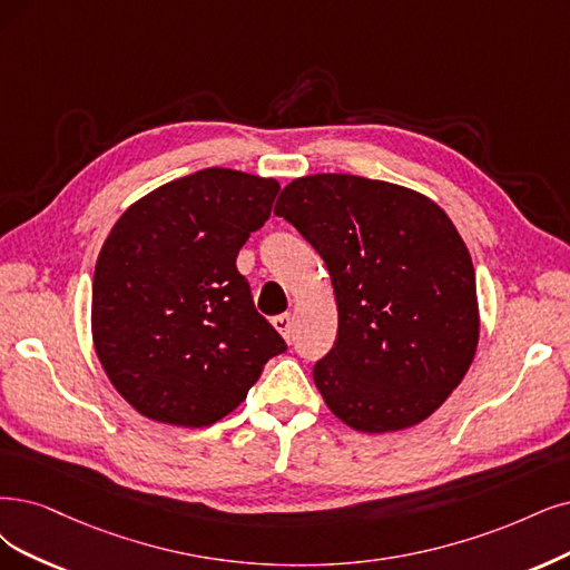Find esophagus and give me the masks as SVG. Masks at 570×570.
Segmentation results:
<instances>
[{
  "label": "esophagus",
  "instance_id": "34e87169",
  "mask_svg": "<svg viewBox=\"0 0 570 570\" xmlns=\"http://www.w3.org/2000/svg\"><path fill=\"white\" fill-rule=\"evenodd\" d=\"M272 324H274V328H277L284 338L288 341L291 338V328H293V317L288 312H284V314H277V317L272 320Z\"/></svg>",
  "mask_w": 570,
  "mask_h": 570
}]
</instances>
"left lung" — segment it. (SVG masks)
Listing matches in <instances>:
<instances>
[{
	"label": "left lung",
	"mask_w": 570,
	"mask_h": 570,
	"mask_svg": "<svg viewBox=\"0 0 570 570\" xmlns=\"http://www.w3.org/2000/svg\"><path fill=\"white\" fill-rule=\"evenodd\" d=\"M274 214L331 274L338 333L312 368L326 406L360 432L434 413L479 341L474 265L451 218L406 187L343 174L293 180Z\"/></svg>",
	"instance_id": "1"
}]
</instances>
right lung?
Instances as JSON below:
<instances>
[{"label":"right lung","mask_w":570,"mask_h":570,"mask_svg":"<svg viewBox=\"0 0 570 570\" xmlns=\"http://www.w3.org/2000/svg\"><path fill=\"white\" fill-rule=\"evenodd\" d=\"M279 183L229 168L166 183L105 239L94 343L117 392L157 423L204 428L235 411L286 343L253 305L237 253Z\"/></svg>","instance_id":"right-lung-1"}]
</instances>
